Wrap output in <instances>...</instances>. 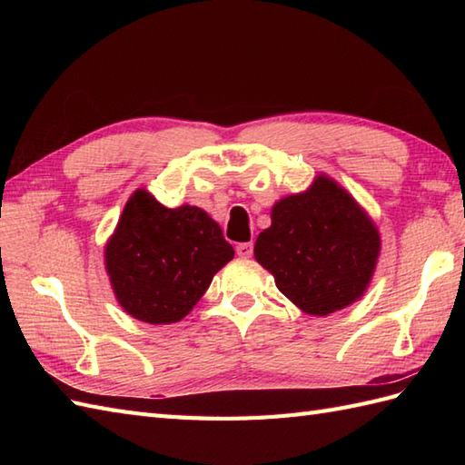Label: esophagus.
I'll list each match as a JSON object with an SVG mask.
<instances>
[{"instance_id":"34e87169","label":"esophagus","mask_w":465,"mask_h":465,"mask_svg":"<svg viewBox=\"0 0 465 465\" xmlns=\"http://www.w3.org/2000/svg\"><path fill=\"white\" fill-rule=\"evenodd\" d=\"M235 252H238L240 258H252V253H253V243H252V242L240 243L238 248H235Z\"/></svg>"}]
</instances>
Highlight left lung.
<instances>
[{
	"label": "left lung",
	"mask_w": 465,
	"mask_h": 465,
	"mask_svg": "<svg viewBox=\"0 0 465 465\" xmlns=\"http://www.w3.org/2000/svg\"><path fill=\"white\" fill-rule=\"evenodd\" d=\"M381 250L380 230L358 200L330 175L272 207V225L253 255L278 290L310 315H330L370 288Z\"/></svg>",
	"instance_id": "1"
}]
</instances>
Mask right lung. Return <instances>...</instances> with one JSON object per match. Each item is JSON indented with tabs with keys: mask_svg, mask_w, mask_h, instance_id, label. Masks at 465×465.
<instances>
[{
	"mask_svg": "<svg viewBox=\"0 0 465 465\" xmlns=\"http://www.w3.org/2000/svg\"><path fill=\"white\" fill-rule=\"evenodd\" d=\"M232 260V243L202 207L170 210L143 187L130 195L104 248L117 303L153 325L183 320Z\"/></svg>",
	"mask_w": 465,
	"mask_h": 465,
	"instance_id": "obj_1",
	"label": "right lung"
}]
</instances>
